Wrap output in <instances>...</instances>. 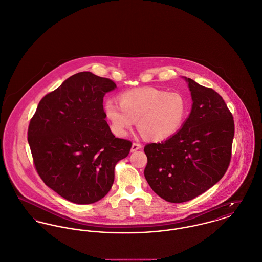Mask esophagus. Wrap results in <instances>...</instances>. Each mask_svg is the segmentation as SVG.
<instances>
[{
  "mask_svg": "<svg viewBox=\"0 0 262 262\" xmlns=\"http://www.w3.org/2000/svg\"><path fill=\"white\" fill-rule=\"evenodd\" d=\"M142 147V144L141 143H139V142H134L133 143V145H132V151L134 152V151H137V150H139Z\"/></svg>",
  "mask_w": 262,
  "mask_h": 262,
  "instance_id": "1",
  "label": "esophagus"
}]
</instances>
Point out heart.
<instances>
[{"label": "heart", "instance_id": "obj_1", "mask_svg": "<svg viewBox=\"0 0 262 262\" xmlns=\"http://www.w3.org/2000/svg\"><path fill=\"white\" fill-rule=\"evenodd\" d=\"M120 105L113 100L104 104V112L112 132L124 137L138 121L139 130L149 139L160 140L174 135L184 123L188 111L182 94L143 87L123 92Z\"/></svg>", "mask_w": 262, "mask_h": 262}]
</instances>
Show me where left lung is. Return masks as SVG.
I'll return each mask as SVG.
<instances>
[{
    "instance_id": "8db88e82",
    "label": "left lung",
    "mask_w": 262,
    "mask_h": 262,
    "mask_svg": "<svg viewBox=\"0 0 262 262\" xmlns=\"http://www.w3.org/2000/svg\"><path fill=\"white\" fill-rule=\"evenodd\" d=\"M193 100L183 126L171 138L144 146V176L154 192L170 203L198 197L229 168L234 136L231 111L222 96L185 78Z\"/></svg>"
}]
</instances>
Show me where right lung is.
<instances>
[{
  "mask_svg": "<svg viewBox=\"0 0 262 262\" xmlns=\"http://www.w3.org/2000/svg\"><path fill=\"white\" fill-rule=\"evenodd\" d=\"M108 78L79 72L39 102L28 129L33 164L45 184L75 204L104 198L116 164L132 141L116 138L106 122L103 98L116 88Z\"/></svg>",
  "mask_w": 262,
  "mask_h": 262,
  "instance_id": "obj_1",
  "label": "right lung"
}]
</instances>
